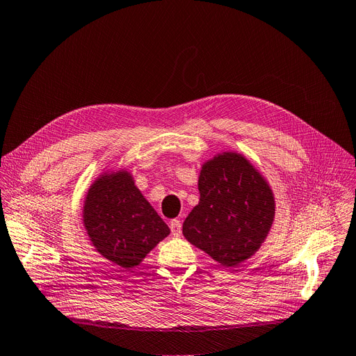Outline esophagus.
Returning <instances> with one entry per match:
<instances>
[{
    "label": "esophagus",
    "instance_id": "1",
    "mask_svg": "<svg viewBox=\"0 0 356 356\" xmlns=\"http://www.w3.org/2000/svg\"><path fill=\"white\" fill-rule=\"evenodd\" d=\"M169 227H171V232H172V234L174 236H178L181 234V230H182V225H181V222L178 218H174V220H171V222H169Z\"/></svg>",
    "mask_w": 356,
    "mask_h": 356
}]
</instances>
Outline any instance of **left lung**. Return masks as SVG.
Instances as JSON below:
<instances>
[{
  "label": "left lung",
  "instance_id": "1",
  "mask_svg": "<svg viewBox=\"0 0 356 356\" xmlns=\"http://www.w3.org/2000/svg\"><path fill=\"white\" fill-rule=\"evenodd\" d=\"M198 190L200 202L182 225L185 239L223 266H238L259 249L273 226V191L257 169L233 152L202 165Z\"/></svg>",
  "mask_w": 356,
  "mask_h": 356
}]
</instances>
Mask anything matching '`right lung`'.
Wrapping results in <instances>:
<instances>
[{
  "label": "right lung",
  "mask_w": 356,
  "mask_h": 356,
  "mask_svg": "<svg viewBox=\"0 0 356 356\" xmlns=\"http://www.w3.org/2000/svg\"><path fill=\"white\" fill-rule=\"evenodd\" d=\"M83 225L101 255L126 269L139 265L169 234L126 171L101 175L92 184L83 206Z\"/></svg>",
  "instance_id": "1"
}]
</instances>
